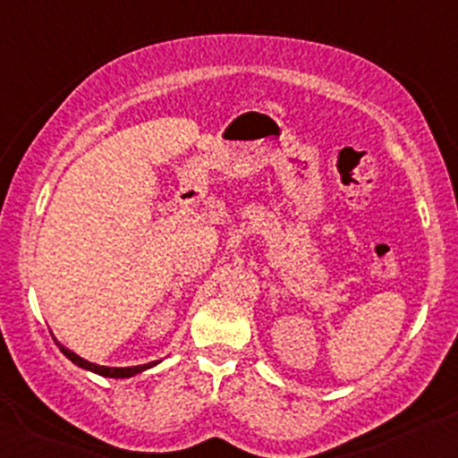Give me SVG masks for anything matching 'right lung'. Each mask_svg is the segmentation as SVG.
<instances>
[{"label":"right lung","mask_w":458,"mask_h":458,"mask_svg":"<svg viewBox=\"0 0 458 458\" xmlns=\"http://www.w3.org/2000/svg\"><path fill=\"white\" fill-rule=\"evenodd\" d=\"M56 344H58L60 352H63V354L67 356V359L72 360L73 365H78V368H82V369H87V371H93V374H98V376H104V378H132V376L140 374V371L154 368V365L160 363V360H152V363L134 365V368H106V365H95V363H90V360L82 359V356H78V354H75V352H72L69 348H64V345L60 344V341H56Z\"/></svg>","instance_id":"1"}]
</instances>
